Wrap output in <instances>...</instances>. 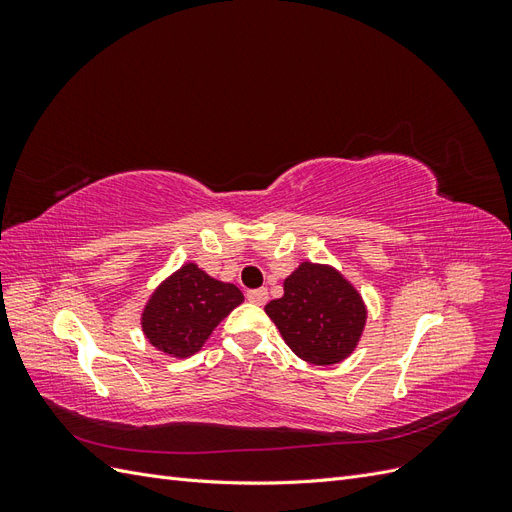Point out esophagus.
Returning a JSON list of instances; mask_svg holds the SVG:
<instances>
[{
  "label": "esophagus",
  "mask_w": 512,
  "mask_h": 512,
  "mask_svg": "<svg viewBox=\"0 0 512 512\" xmlns=\"http://www.w3.org/2000/svg\"><path fill=\"white\" fill-rule=\"evenodd\" d=\"M247 299H250L254 305H265L269 299L267 288H258V290H250L247 292Z\"/></svg>",
  "instance_id": "esophagus-1"
}]
</instances>
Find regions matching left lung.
Masks as SVG:
<instances>
[{"label": "left lung", "mask_w": 512, "mask_h": 512, "mask_svg": "<svg viewBox=\"0 0 512 512\" xmlns=\"http://www.w3.org/2000/svg\"><path fill=\"white\" fill-rule=\"evenodd\" d=\"M288 348L312 365H335L354 352L367 307L346 277L329 265L301 262L286 280L284 297L265 307Z\"/></svg>", "instance_id": "1"}]
</instances>
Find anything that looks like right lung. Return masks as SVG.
<instances>
[{"mask_svg":"<svg viewBox=\"0 0 512 512\" xmlns=\"http://www.w3.org/2000/svg\"><path fill=\"white\" fill-rule=\"evenodd\" d=\"M243 303V292L188 262L153 290L141 324L151 346L185 359L203 348L213 329Z\"/></svg>","mask_w":512,"mask_h":512,"instance_id":"1","label":"right lung"}]
</instances>
